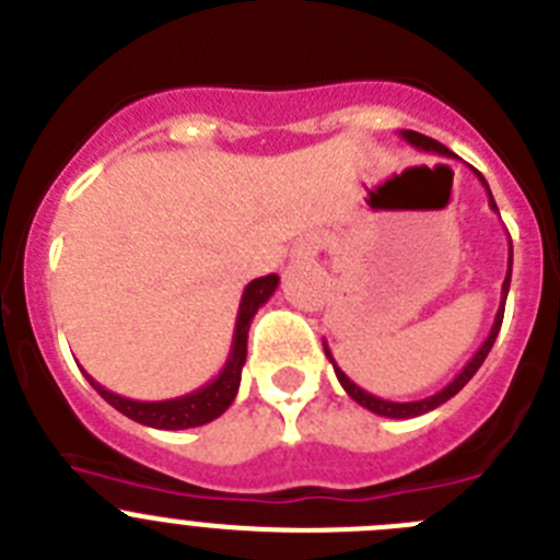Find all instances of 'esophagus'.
<instances>
[{
	"label": "esophagus",
	"mask_w": 560,
	"mask_h": 560,
	"mask_svg": "<svg viewBox=\"0 0 560 560\" xmlns=\"http://www.w3.org/2000/svg\"><path fill=\"white\" fill-rule=\"evenodd\" d=\"M322 246H325V238L319 233H307L305 238H300L291 249V258L294 260H314L316 255L322 253Z\"/></svg>",
	"instance_id": "esophagus-1"
}]
</instances>
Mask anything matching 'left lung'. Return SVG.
<instances>
[{
	"instance_id": "left-lung-1",
	"label": "left lung",
	"mask_w": 560,
	"mask_h": 560,
	"mask_svg": "<svg viewBox=\"0 0 560 560\" xmlns=\"http://www.w3.org/2000/svg\"><path fill=\"white\" fill-rule=\"evenodd\" d=\"M399 136H402V141H408L410 147H417V150H422V152H435V155L455 158L453 152H450L447 147H444V143L433 141V138L422 136V132L399 130ZM471 172L478 174V179H480V183H483L486 194H489V205H491V210H497V202H494V197H491L489 183H486V179H483V174H480L478 168H471ZM511 269H514V246H508V271H505V280H502V300H500V311H497V316H494V325H491V330H489V336H486V341L480 343V350L469 358V363H466V366L460 369L458 374H455L453 383H447V386L441 388V392L430 394V397H424V399H413V402H392V399L374 397V394L363 392V388L358 386V383H352L350 377H347V374H343L341 369H338L336 358H332L330 347H327V341H325V355L330 358L332 372H336V377H338V383H341V386H343V392L350 394V397L355 399L358 405H363V408H366V410H372V413H377V417H388V419H413V417H422V413H428V410L439 408V405L447 402L450 397H455V394H458L460 388H464L466 383H469L471 377H475V372H478V369H480V363L486 361V355H489L491 347H494L497 332H500V325H502V311H505L508 289H511Z\"/></svg>"
}]
</instances>
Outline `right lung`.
Masks as SVG:
<instances>
[{"label":"right lung","mask_w":560,"mask_h":560,"mask_svg":"<svg viewBox=\"0 0 560 560\" xmlns=\"http://www.w3.org/2000/svg\"><path fill=\"white\" fill-rule=\"evenodd\" d=\"M277 283H280V277L266 275L246 285L244 294H241L238 316H235L233 347H230L228 361H224L222 372H219L210 383H205L202 388H197V392L183 394V397L174 399H161V402H141V399H130L121 397V394L107 392V388L102 386V383H96L91 374H82L89 377V383L96 388V394H100L105 402H110L113 408L119 410V413H125L127 419H132V422L138 424H147V428L188 430L213 422V419L222 417L224 410L230 408V402L235 399V394H238L241 369H244L246 363V336H249V325H253L258 307L266 305L269 296L277 291Z\"/></svg>","instance_id":"right-lung-1"}]
</instances>
